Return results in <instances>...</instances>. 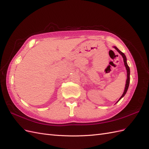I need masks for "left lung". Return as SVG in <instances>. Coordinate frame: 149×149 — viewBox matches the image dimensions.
<instances>
[{
  "mask_svg": "<svg viewBox=\"0 0 149 149\" xmlns=\"http://www.w3.org/2000/svg\"><path fill=\"white\" fill-rule=\"evenodd\" d=\"M114 48H115L117 51H118L120 55L123 56V60H124V65H125V67L126 68V70H127V80H126V83H125V89H124V93L123 94V95L121 96V97L119 99V100L117 101V102H118L122 98H123L125 94H126V93H127V89H128V88H129V83H130V68L129 67L127 63V58H126V56L125 55H124V53H123L122 52H120L119 49L117 48L116 47H113ZM116 102V103H117Z\"/></svg>",
  "mask_w": 149,
  "mask_h": 149,
  "instance_id": "1",
  "label": "left lung"
}]
</instances>
